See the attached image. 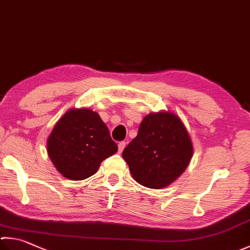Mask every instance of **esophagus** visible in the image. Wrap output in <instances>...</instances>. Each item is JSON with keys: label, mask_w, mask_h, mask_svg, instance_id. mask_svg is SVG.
<instances>
[{"label": "esophagus", "mask_w": 250, "mask_h": 250, "mask_svg": "<svg viewBox=\"0 0 250 250\" xmlns=\"http://www.w3.org/2000/svg\"><path fill=\"white\" fill-rule=\"evenodd\" d=\"M125 146H126V143H124V141H121V143H119V152L123 151Z\"/></svg>", "instance_id": "obj_1"}]
</instances>
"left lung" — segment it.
Masks as SVG:
<instances>
[{
	"label": "left lung",
	"instance_id": "obj_1",
	"mask_svg": "<svg viewBox=\"0 0 250 250\" xmlns=\"http://www.w3.org/2000/svg\"><path fill=\"white\" fill-rule=\"evenodd\" d=\"M194 147L185 125L175 113H149L138 135L123 155L134 180L143 186L161 189L176 181L189 164Z\"/></svg>",
	"mask_w": 250,
	"mask_h": 250
}]
</instances>
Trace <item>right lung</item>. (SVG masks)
I'll list each match as a JSON object with an SVG mask.
<instances>
[{"instance_id":"right-lung-1","label":"right lung","mask_w":250,"mask_h":250,"mask_svg":"<svg viewBox=\"0 0 250 250\" xmlns=\"http://www.w3.org/2000/svg\"><path fill=\"white\" fill-rule=\"evenodd\" d=\"M52 163L64 177L82 181L95 174L103 160L117 151L97 112L70 109L56 122L46 141Z\"/></svg>"}]
</instances>
